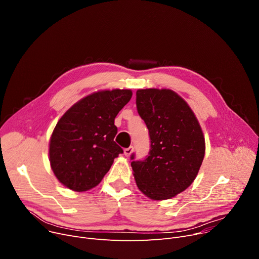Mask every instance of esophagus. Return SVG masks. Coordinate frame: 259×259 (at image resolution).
<instances>
[{"mask_svg": "<svg viewBox=\"0 0 259 259\" xmlns=\"http://www.w3.org/2000/svg\"><path fill=\"white\" fill-rule=\"evenodd\" d=\"M132 151H133V148H132V147L126 148V149H124V154H125L126 156H130V154L132 153Z\"/></svg>", "mask_w": 259, "mask_h": 259, "instance_id": "obj_1", "label": "esophagus"}]
</instances>
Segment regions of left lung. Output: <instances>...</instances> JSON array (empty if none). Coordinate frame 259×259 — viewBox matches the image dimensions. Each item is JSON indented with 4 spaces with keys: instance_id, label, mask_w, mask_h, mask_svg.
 <instances>
[{
    "instance_id": "obj_1",
    "label": "left lung",
    "mask_w": 259,
    "mask_h": 259,
    "mask_svg": "<svg viewBox=\"0 0 259 259\" xmlns=\"http://www.w3.org/2000/svg\"><path fill=\"white\" fill-rule=\"evenodd\" d=\"M137 108L150 137V151L131 167L138 188L149 198L174 197L191 185L205 156V138L186 101L170 89H139Z\"/></svg>"
}]
</instances>
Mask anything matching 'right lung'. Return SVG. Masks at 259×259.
Segmentation results:
<instances>
[{
  "mask_svg": "<svg viewBox=\"0 0 259 259\" xmlns=\"http://www.w3.org/2000/svg\"><path fill=\"white\" fill-rule=\"evenodd\" d=\"M132 97L129 89L103 90L64 113L49 142L51 169L61 184L83 192L98 186L122 149L114 142V118Z\"/></svg>",
  "mask_w": 259,
  "mask_h": 259,
  "instance_id": "add662e5",
  "label": "right lung"
}]
</instances>
